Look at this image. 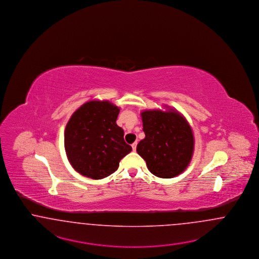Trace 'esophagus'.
<instances>
[{"instance_id":"1","label":"esophagus","mask_w":259,"mask_h":259,"mask_svg":"<svg viewBox=\"0 0 259 259\" xmlns=\"http://www.w3.org/2000/svg\"><path fill=\"white\" fill-rule=\"evenodd\" d=\"M136 146H137V142H135V143L132 145V147H133V150H134V151L136 150Z\"/></svg>"}]
</instances>
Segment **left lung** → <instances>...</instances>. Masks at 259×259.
I'll return each instance as SVG.
<instances>
[{"mask_svg": "<svg viewBox=\"0 0 259 259\" xmlns=\"http://www.w3.org/2000/svg\"><path fill=\"white\" fill-rule=\"evenodd\" d=\"M145 138L136 147L152 174L159 178L178 176L191 162L194 138L191 125L176 110L141 112Z\"/></svg>", "mask_w": 259, "mask_h": 259, "instance_id": "8db88e82", "label": "left lung"}]
</instances>
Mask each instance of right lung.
<instances>
[{"instance_id": "add662e5", "label": "right lung", "mask_w": 259, "mask_h": 259, "mask_svg": "<svg viewBox=\"0 0 259 259\" xmlns=\"http://www.w3.org/2000/svg\"><path fill=\"white\" fill-rule=\"evenodd\" d=\"M120 108L107 101L81 105L68 120L65 149L68 161L81 175L100 180L114 173L133 148L116 124Z\"/></svg>"}]
</instances>
